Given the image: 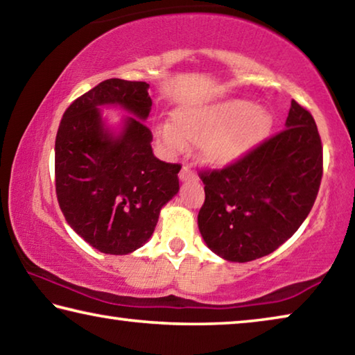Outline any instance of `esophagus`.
Masks as SVG:
<instances>
[{
	"instance_id": "34e87169",
	"label": "esophagus",
	"mask_w": 355,
	"mask_h": 355,
	"mask_svg": "<svg viewBox=\"0 0 355 355\" xmlns=\"http://www.w3.org/2000/svg\"><path fill=\"white\" fill-rule=\"evenodd\" d=\"M178 175H180V180H182V182H188V180H194L196 178V172L191 169L189 164H183L182 171H180Z\"/></svg>"
}]
</instances>
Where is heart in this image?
<instances>
[{
  "label": "heart",
  "instance_id": "1",
  "mask_svg": "<svg viewBox=\"0 0 355 355\" xmlns=\"http://www.w3.org/2000/svg\"><path fill=\"white\" fill-rule=\"evenodd\" d=\"M172 125L156 128L163 147L178 150L185 141L200 144L203 159L213 166L235 163L269 133L272 117L248 100H225L205 106L180 107Z\"/></svg>",
  "mask_w": 355,
  "mask_h": 355
}]
</instances>
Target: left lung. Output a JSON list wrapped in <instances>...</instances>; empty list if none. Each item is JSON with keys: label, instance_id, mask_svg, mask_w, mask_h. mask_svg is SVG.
Masks as SVG:
<instances>
[{"label": "left lung", "instance_id": "obj_1", "mask_svg": "<svg viewBox=\"0 0 355 355\" xmlns=\"http://www.w3.org/2000/svg\"><path fill=\"white\" fill-rule=\"evenodd\" d=\"M199 177L205 202L197 220L208 248L239 263L271 254L296 233L320 191L322 144L313 116L291 100L285 130Z\"/></svg>", "mask_w": 355, "mask_h": 355}]
</instances>
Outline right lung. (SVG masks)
Listing matches in <instances>:
<instances>
[{
  "instance_id": "right-lung-1",
  "label": "right lung",
  "mask_w": 355,
  "mask_h": 355,
  "mask_svg": "<svg viewBox=\"0 0 355 355\" xmlns=\"http://www.w3.org/2000/svg\"><path fill=\"white\" fill-rule=\"evenodd\" d=\"M147 89L144 81H101L65 110L58 128V203L67 224L103 254L127 255L146 244L180 188L182 166L156 158L142 122L152 107ZM101 104H120L141 120L129 118L114 138L101 123Z\"/></svg>"
}]
</instances>
